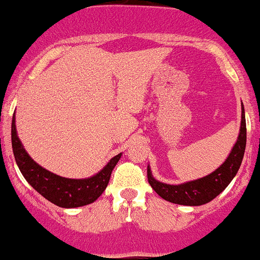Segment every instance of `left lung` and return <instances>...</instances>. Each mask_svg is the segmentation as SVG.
<instances>
[{
	"instance_id": "8db88e82",
	"label": "left lung",
	"mask_w": 260,
	"mask_h": 260,
	"mask_svg": "<svg viewBox=\"0 0 260 260\" xmlns=\"http://www.w3.org/2000/svg\"><path fill=\"white\" fill-rule=\"evenodd\" d=\"M245 147L246 122L243 106L239 138H237L236 144L232 148L230 155L221 167H218L208 176L181 185H169L157 181L155 179H153L152 172L148 167V182L153 187V190L167 202L182 204V206H202V204H206L214 199L217 195L221 194L229 186V184L239 171L240 165L243 162Z\"/></svg>"
}]
</instances>
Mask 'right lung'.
<instances>
[{"mask_svg": "<svg viewBox=\"0 0 260 260\" xmlns=\"http://www.w3.org/2000/svg\"><path fill=\"white\" fill-rule=\"evenodd\" d=\"M11 143L15 160L26 181L42 197L61 208H76V207L86 206L97 200L107 187L112 170L115 169V166L121 158V153L115 155L103 167L102 171H100L93 177L84 180L66 179V177H61L47 171L29 157L17 138L15 116L12 117L11 123Z\"/></svg>", "mask_w": 260, "mask_h": 260, "instance_id": "obj_1", "label": "right lung"}]
</instances>
